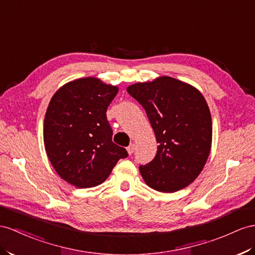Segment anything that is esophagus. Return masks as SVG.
<instances>
[{
    "label": "esophagus",
    "instance_id": "esophagus-1",
    "mask_svg": "<svg viewBox=\"0 0 255 255\" xmlns=\"http://www.w3.org/2000/svg\"><path fill=\"white\" fill-rule=\"evenodd\" d=\"M134 148H135L134 143H131V144H130V145L127 147V152H128V154H129V155H131V154L134 152Z\"/></svg>",
    "mask_w": 255,
    "mask_h": 255
}]
</instances>
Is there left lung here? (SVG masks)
I'll return each instance as SVG.
<instances>
[{"instance_id": "obj_1", "label": "left lung", "mask_w": 255, "mask_h": 255, "mask_svg": "<svg viewBox=\"0 0 255 255\" xmlns=\"http://www.w3.org/2000/svg\"><path fill=\"white\" fill-rule=\"evenodd\" d=\"M127 91L144 108L158 143L154 159L139 167L143 180L162 193L190 185L211 149L212 120L204 96L169 76L133 84Z\"/></svg>"}]
</instances>
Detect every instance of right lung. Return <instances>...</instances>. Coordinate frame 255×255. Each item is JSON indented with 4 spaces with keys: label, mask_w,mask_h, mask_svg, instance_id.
<instances>
[{
    "label": "right lung",
    "mask_w": 255,
    "mask_h": 255,
    "mask_svg": "<svg viewBox=\"0 0 255 255\" xmlns=\"http://www.w3.org/2000/svg\"><path fill=\"white\" fill-rule=\"evenodd\" d=\"M119 88L84 77L63 85L51 98L44 120V144L50 164L78 188L103 183L127 151L112 141L107 119Z\"/></svg>",
    "instance_id": "obj_1"
}]
</instances>
